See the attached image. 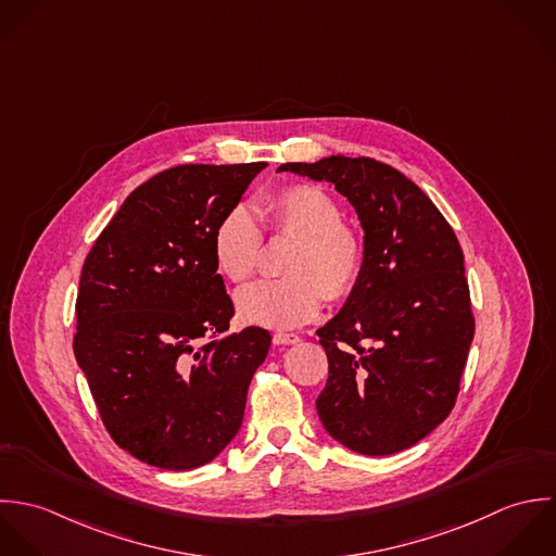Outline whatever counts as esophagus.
<instances>
[{
  "instance_id": "obj_1",
  "label": "esophagus",
  "mask_w": 556,
  "mask_h": 556,
  "mask_svg": "<svg viewBox=\"0 0 556 556\" xmlns=\"http://www.w3.org/2000/svg\"><path fill=\"white\" fill-rule=\"evenodd\" d=\"M301 341V337L296 333H283V331H279V333L273 334V343L275 345H292V343H299Z\"/></svg>"
}]
</instances>
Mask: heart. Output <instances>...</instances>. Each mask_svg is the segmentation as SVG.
Listing matches in <instances>:
<instances>
[{"instance_id": "b5f03b06", "label": "heart", "mask_w": 556, "mask_h": 556, "mask_svg": "<svg viewBox=\"0 0 556 556\" xmlns=\"http://www.w3.org/2000/svg\"><path fill=\"white\" fill-rule=\"evenodd\" d=\"M333 198L314 185H286L260 204L266 233L296 238L283 270L288 277L264 279L236 294V309L249 325L294 329L323 309L325 299L345 301L365 270L361 233L339 219ZM262 227L247 206L227 211L213 236L215 262L223 275L242 283L260 266Z\"/></svg>"}]
</instances>
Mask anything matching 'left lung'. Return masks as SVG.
I'll list each match as a JSON object with an SVG mask.
<instances>
[{
	"instance_id": "left-lung-1",
	"label": "left lung",
	"mask_w": 556,
	"mask_h": 556,
	"mask_svg": "<svg viewBox=\"0 0 556 556\" xmlns=\"http://www.w3.org/2000/svg\"><path fill=\"white\" fill-rule=\"evenodd\" d=\"M277 172L331 182L365 231L358 288L318 329L329 356L320 421L361 455L408 448L455 406L475 334L455 231L413 180L376 159L337 154Z\"/></svg>"
}]
</instances>
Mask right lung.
Instances as JSON below:
<instances>
[{
	"label": "right lung",
	"mask_w": 556,
	"mask_h": 556,
	"mask_svg": "<svg viewBox=\"0 0 556 556\" xmlns=\"http://www.w3.org/2000/svg\"><path fill=\"white\" fill-rule=\"evenodd\" d=\"M264 167L189 163L152 176L86 257L73 350L110 437L150 466L198 468L240 430L270 333H227L233 303L213 236Z\"/></svg>",
	"instance_id": "add662e5"
}]
</instances>
